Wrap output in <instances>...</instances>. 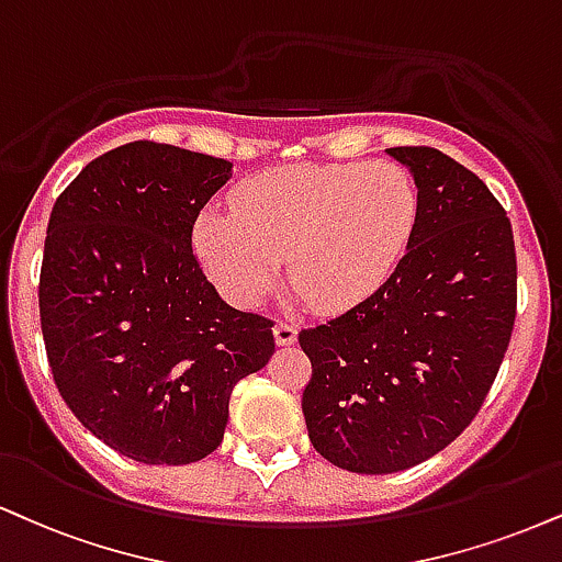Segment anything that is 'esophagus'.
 <instances>
[{
	"mask_svg": "<svg viewBox=\"0 0 562 562\" xmlns=\"http://www.w3.org/2000/svg\"><path fill=\"white\" fill-rule=\"evenodd\" d=\"M295 340H299V329H295L293 324H288V322L274 324V342H277V346H293Z\"/></svg>",
	"mask_w": 562,
	"mask_h": 562,
	"instance_id": "esophagus-1",
	"label": "esophagus"
}]
</instances>
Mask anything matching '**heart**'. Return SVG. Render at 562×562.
Returning a JSON list of instances; mask_svg holds the SVG:
<instances>
[{"mask_svg":"<svg viewBox=\"0 0 562 562\" xmlns=\"http://www.w3.org/2000/svg\"><path fill=\"white\" fill-rule=\"evenodd\" d=\"M416 222L418 191L401 165L277 167L235 188L233 214L201 212L193 248L235 306H256L288 256L290 280L311 306L342 314L390 280Z\"/></svg>","mask_w":562,"mask_h":562,"instance_id":"heart-1","label":"heart"}]
</instances>
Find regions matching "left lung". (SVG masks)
Instances as JSON below:
<instances>
[{
	"mask_svg": "<svg viewBox=\"0 0 562 562\" xmlns=\"http://www.w3.org/2000/svg\"><path fill=\"white\" fill-rule=\"evenodd\" d=\"M387 154L418 191L408 251L371 299L299 335L311 445L356 474L448 448L482 408L516 322V246L490 188L437 148Z\"/></svg>",
	"mask_w": 562,
	"mask_h": 562,
	"instance_id": "1",
	"label": "left lung"
}]
</instances>
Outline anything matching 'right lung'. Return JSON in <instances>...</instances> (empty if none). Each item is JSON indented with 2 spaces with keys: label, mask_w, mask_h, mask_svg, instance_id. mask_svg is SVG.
<instances>
[{
  "label": "right lung",
  "mask_w": 562,
  "mask_h": 562,
  "mask_svg": "<svg viewBox=\"0 0 562 562\" xmlns=\"http://www.w3.org/2000/svg\"><path fill=\"white\" fill-rule=\"evenodd\" d=\"M229 178L227 159L135 140L86 165L52 209L38 314L54 384L138 463L214 452L233 387L274 353V324L227 306L191 248Z\"/></svg>",
  "instance_id": "add662e5"
}]
</instances>
